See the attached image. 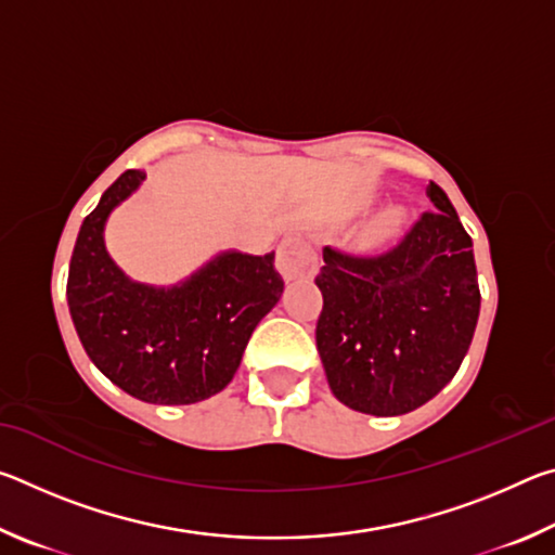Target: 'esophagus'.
Masks as SVG:
<instances>
[{
    "label": "esophagus",
    "instance_id": "obj_1",
    "mask_svg": "<svg viewBox=\"0 0 555 555\" xmlns=\"http://www.w3.org/2000/svg\"><path fill=\"white\" fill-rule=\"evenodd\" d=\"M279 271L284 274V279H298L311 274L315 269V249L313 244L300 237V234H288L281 242L279 247Z\"/></svg>",
    "mask_w": 555,
    "mask_h": 555
}]
</instances>
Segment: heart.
I'll use <instances>...</instances> for the list:
<instances>
[{
    "mask_svg": "<svg viewBox=\"0 0 555 555\" xmlns=\"http://www.w3.org/2000/svg\"><path fill=\"white\" fill-rule=\"evenodd\" d=\"M403 224H406V212L397 208V205H389V208H384L377 218H374L370 237L374 242H391L403 232Z\"/></svg>",
    "mask_w": 555,
    "mask_h": 555,
    "instance_id": "1",
    "label": "heart"
}]
</instances>
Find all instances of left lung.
<instances>
[{
	"mask_svg": "<svg viewBox=\"0 0 555 555\" xmlns=\"http://www.w3.org/2000/svg\"><path fill=\"white\" fill-rule=\"evenodd\" d=\"M377 257L323 249L315 345L335 399L370 416L424 406L455 377L480 315L473 240L443 188Z\"/></svg>",
	"mask_w": 555,
	"mask_h": 555,
	"instance_id": "8db88e82",
	"label": "left lung"
}]
</instances>
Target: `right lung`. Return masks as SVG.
<instances>
[{
	"label": "right lung",
	"mask_w": 555,
	"mask_h": 555,
	"mask_svg": "<svg viewBox=\"0 0 555 555\" xmlns=\"http://www.w3.org/2000/svg\"><path fill=\"white\" fill-rule=\"evenodd\" d=\"M125 171L80 224L68 308L92 364L129 397L164 406L210 399L232 382L251 333L284 294L274 251H218L171 286L129 279L105 244L109 215L144 183Z\"/></svg>",
	"instance_id": "obj_1"
}]
</instances>
